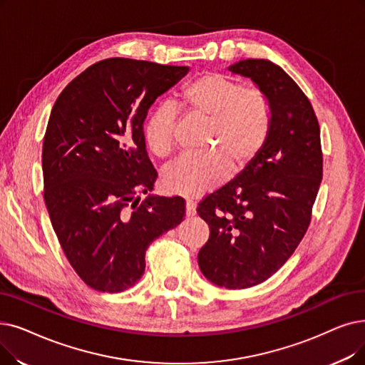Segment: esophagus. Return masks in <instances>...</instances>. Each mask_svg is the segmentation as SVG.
I'll list each match as a JSON object with an SVG mask.
<instances>
[{"label":"esophagus","mask_w":365,"mask_h":365,"mask_svg":"<svg viewBox=\"0 0 365 365\" xmlns=\"http://www.w3.org/2000/svg\"><path fill=\"white\" fill-rule=\"evenodd\" d=\"M197 213V205L192 200L186 201V216H194Z\"/></svg>","instance_id":"34e87169"}]
</instances>
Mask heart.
<instances>
[{"mask_svg": "<svg viewBox=\"0 0 365 365\" xmlns=\"http://www.w3.org/2000/svg\"><path fill=\"white\" fill-rule=\"evenodd\" d=\"M185 115L207 120L205 148L213 153L183 156L164 173L170 192L197 197L217 186L232 173L243 171L264 148L272 125V110L265 95L219 73L197 77L182 93ZM178 113L171 104L156 106L143 128L145 143L158 158L174 149Z\"/></svg>", "mask_w": 365, "mask_h": 365, "instance_id": "heart-1", "label": "heart"}]
</instances>
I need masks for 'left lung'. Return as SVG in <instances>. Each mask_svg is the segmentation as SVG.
Masks as SVG:
<instances>
[{"mask_svg":"<svg viewBox=\"0 0 365 365\" xmlns=\"http://www.w3.org/2000/svg\"><path fill=\"white\" fill-rule=\"evenodd\" d=\"M230 71L265 95L272 125L250 165L198 204L210 228L198 265L217 287L245 289L273 276L304 237L322 180V149L309 98L279 66L243 59Z\"/></svg>","mask_w":365,"mask_h":365,"instance_id":"1","label":"left lung"}]
</instances>
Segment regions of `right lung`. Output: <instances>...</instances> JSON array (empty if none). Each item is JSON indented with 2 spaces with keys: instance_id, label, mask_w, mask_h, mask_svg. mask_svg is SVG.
I'll return each mask as SVG.
<instances>
[{
  "instance_id": "obj_1",
  "label": "right lung",
  "mask_w": 365,
  "mask_h": 365,
  "mask_svg": "<svg viewBox=\"0 0 365 365\" xmlns=\"http://www.w3.org/2000/svg\"><path fill=\"white\" fill-rule=\"evenodd\" d=\"M187 71L108 58L78 74L52 108L41 153L44 202L68 262L95 291L134 287L149 245L183 220V198L140 202V195L158 178L143 135L148 110Z\"/></svg>"
}]
</instances>
